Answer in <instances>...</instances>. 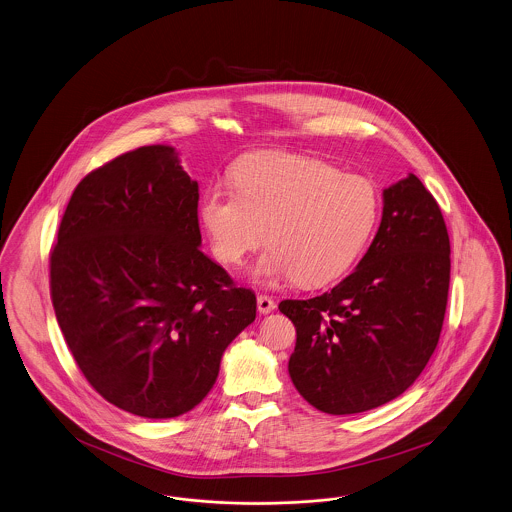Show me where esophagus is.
Instances as JSON below:
<instances>
[{
  "mask_svg": "<svg viewBox=\"0 0 512 512\" xmlns=\"http://www.w3.org/2000/svg\"><path fill=\"white\" fill-rule=\"evenodd\" d=\"M257 308H259L261 314H270V312L276 308V303H274V299L268 297V295H259V297H257Z\"/></svg>",
  "mask_w": 512,
  "mask_h": 512,
  "instance_id": "obj_1",
  "label": "esophagus"
}]
</instances>
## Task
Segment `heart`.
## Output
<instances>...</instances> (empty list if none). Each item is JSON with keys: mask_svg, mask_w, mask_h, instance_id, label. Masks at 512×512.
<instances>
[{"mask_svg": "<svg viewBox=\"0 0 512 512\" xmlns=\"http://www.w3.org/2000/svg\"><path fill=\"white\" fill-rule=\"evenodd\" d=\"M232 179L234 188H207L202 221L225 265H240L270 242L251 272L259 284H331L356 263L377 225L375 186L322 160L255 154L236 165Z\"/></svg>", "mask_w": 512, "mask_h": 512, "instance_id": "1", "label": "heart"}]
</instances>
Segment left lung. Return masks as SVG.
I'll use <instances>...</instances> for the list:
<instances>
[{
	"instance_id": "obj_1",
	"label": "left lung",
	"mask_w": 512,
	"mask_h": 512,
	"mask_svg": "<svg viewBox=\"0 0 512 512\" xmlns=\"http://www.w3.org/2000/svg\"><path fill=\"white\" fill-rule=\"evenodd\" d=\"M442 211L409 173L383 190V217L366 255L341 284L282 301L297 329L289 377L324 413L379 408L408 390L438 345L450 289Z\"/></svg>"
}]
</instances>
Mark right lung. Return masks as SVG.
I'll return each instance as SVG.
<instances>
[{
  "mask_svg": "<svg viewBox=\"0 0 512 512\" xmlns=\"http://www.w3.org/2000/svg\"><path fill=\"white\" fill-rule=\"evenodd\" d=\"M198 183L173 146L118 156L76 186L51 251V299L89 385L171 419L213 389L257 299L200 251Z\"/></svg>",
  "mask_w": 512,
  "mask_h": 512,
  "instance_id": "obj_1",
  "label": "right lung"
}]
</instances>
